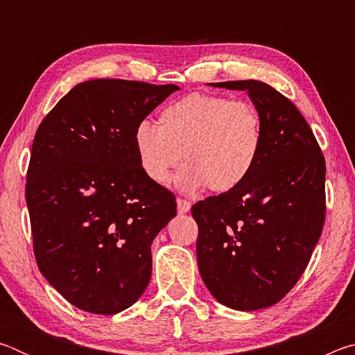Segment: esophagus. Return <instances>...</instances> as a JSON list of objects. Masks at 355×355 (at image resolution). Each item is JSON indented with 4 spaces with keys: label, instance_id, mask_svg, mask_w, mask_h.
<instances>
[{
    "label": "esophagus",
    "instance_id": "esophagus-1",
    "mask_svg": "<svg viewBox=\"0 0 355 355\" xmlns=\"http://www.w3.org/2000/svg\"><path fill=\"white\" fill-rule=\"evenodd\" d=\"M177 209H178L180 214L188 213L191 209V203L188 200H184V199H177Z\"/></svg>",
    "mask_w": 355,
    "mask_h": 355
}]
</instances>
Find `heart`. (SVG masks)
<instances>
[{
	"instance_id": "b5f03b06",
	"label": "heart",
	"mask_w": 355,
	"mask_h": 355,
	"mask_svg": "<svg viewBox=\"0 0 355 355\" xmlns=\"http://www.w3.org/2000/svg\"><path fill=\"white\" fill-rule=\"evenodd\" d=\"M261 142V116L254 105L202 92L172 101L158 125L142 120L133 133L137 163L153 183L169 182L183 158L175 183L184 192L235 189L254 169Z\"/></svg>"
}]
</instances>
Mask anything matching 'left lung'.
I'll return each mask as SVG.
<instances>
[{
  "mask_svg": "<svg viewBox=\"0 0 355 355\" xmlns=\"http://www.w3.org/2000/svg\"><path fill=\"white\" fill-rule=\"evenodd\" d=\"M248 91L263 142L248 178L191 208L199 225L197 263L225 307H271L296 285L326 218V161L307 120L285 95L257 80L209 83Z\"/></svg>",
  "mask_w": 355,
  "mask_h": 355,
  "instance_id": "8db88e82",
  "label": "left lung"
}]
</instances>
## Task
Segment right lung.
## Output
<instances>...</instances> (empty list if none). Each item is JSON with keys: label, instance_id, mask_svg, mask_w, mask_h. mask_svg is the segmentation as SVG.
Segmentation results:
<instances>
[{"label": "right lung", "instance_id": "add662e5", "mask_svg": "<svg viewBox=\"0 0 355 355\" xmlns=\"http://www.w3.org/2000/svg\"><path fill=\"white\" fill-rule=\"evenodd\" d=\"M175 84H76L39 125L26 177L34 255L71 305L116 315L142 296L155 236L177 214L175 196L141 171L136 125Z\"/></svg>", "mask_w": 355, "mask_h": 355}]
</instances>
